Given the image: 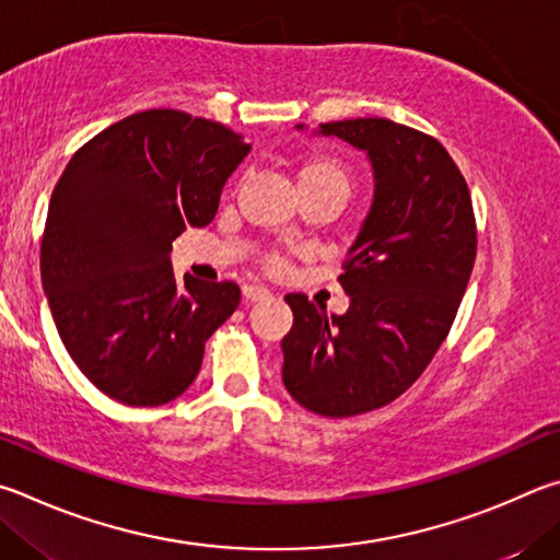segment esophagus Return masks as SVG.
Masks as SVG:
<instances>
[{
    "label": "esophagus",
    "instance_id": "obj_1",
    "mask_svg": "<svg viewBox=\"0 0 560 560\" xmlns=\"http://www.w3.org/2000/svg\"><path fill=\"white\" fill-rule=\"evenodd\" d=\"M243 298L248 302H260V300H268L270 298V290L262 288V285H245L243 288Z\"/></svg>",
    "mask_w": 560,
    "mask_h": 560
}]
</instances>
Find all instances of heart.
I'll return each instance as SVG.
<instances>
[{
  "label": "heart",
  "mask_w": 560,
  "mask_h": 560,
  "mask_svg": "<svg viewBox=\"0 0 560 560\" xmlns=\"http://www.w3.org/2000/svg\"><path fill=\"white\" fill-rule=\"evenodd\" d=\"M298 182L302 194H315V191H339L349 196L351 189V179L345 166L339 162L329 160V156H310L300 164L298 170ZM272 268H280V260L272 258L270 260Z\"/></svg>",
  "instance_id": "b5f03b06"
}]
</instances>
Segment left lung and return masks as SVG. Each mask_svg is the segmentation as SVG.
Returning a JSON list of instances; mask_svg holds the SVG:
<instances>
[{
  "label": "left lung",
  "mask_w": 560,
  "mask_h": 560,
  "mask_svg": "<svg viewBox=\"0 0 560 560\" xmlns=\"http://www.w3.org/2000/svg\"><path fill=\"white\" fill-rule=\"evenodd\" d=\"M319 135L364 150L376 189L341 265L345 315L285 295L295 319L282 381L312 413L349 418L388 406L433 361L475 268L477 225L465 176L435 137L386 117L325 122Z\"/></svg>",
  "instance_id": "obj_1"
}]
</instances>
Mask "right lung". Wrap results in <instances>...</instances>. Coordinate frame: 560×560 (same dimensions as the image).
Here are the masks:
<instances>
[{
	"label": "right lung",
	"mask_w": 560,
	"mask_h": 560,
	"mask_svg": "<svg viewBox=\"0 0 560 560\" xmlns=\"http://www.w3.org/2000/svg\"><path fill=\"white\" fill-rule=\"evenodd\" d=\"M250 144L182 110H144L78 150L48 203L42 282L58 337L91 384L125 406H162L201 369L241 302L235 282L174 278L186 225L211 223Z\"/></svg>",
	"instance_id": "add662e5"
}]
</instances>
